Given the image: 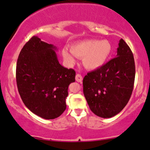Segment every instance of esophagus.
<instances>
[{
    "instance_id": "34e87169",
    "label": "esophagus",
    "mask_w": 150,
    "mask_h": 150,
    "mask_svg": "<svg viewBox=\"0 0 150 150\" xmlns=\"http://www.w3.org/2000/svg\"><path fill=\"white\" fill-rule=\"evenodd\" d=\"M82 80H83V77H82V76L79 74H77L76 75V81L78 82H81Z\"/></svg>"
}]
</instances>
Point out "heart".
I'll use <instances>...</instances> for the list:
<instances>
[{
  "mask_svg": "<svg viewBox=\"0 0 150 150\" xmlns=\"http://www.w3.org/2000/svg\"><path fill=\"white\" fill-rule=\"evenodd\" d=\"M71 51V53L67 48L62 50V56L67 63L74 64L76 56L83 58V64L87 69L93 70L102 67L106 62L111 54L112 46L107 40H88L72 45Z\"/></svg>",
  "mask_w": 150,
  "mask_h": 150,
  "instance_id": "b5f03b06",
  "label": "heart"
}]
</instances>
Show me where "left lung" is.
Returning a JSON list of instances; mask_svg holds the SVG:
<instances>
[{"label": "left lung", "instance_id": "1", "mask_svg": "<svg viewBox=\"0 0 150 150\" xmlns=\"http://www.w3.org/2000/svg\"><path fill=\"white\" fill-rule=\"evenodd\" d=\"M134 76L133 54L121 39L116 57L84 76L83 94L91 110L103 118L118 114L130 98Z\"/></svg>", "mask_w": 150, "mask_h": 150}]
</instances>
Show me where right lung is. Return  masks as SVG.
<instances>
[{"mask_svg": "<svg viewBox=\"0 0 150 150\" xmlns=\"http://www.w3.org/2000/svg\"><path fill=\"white\" fill-rule=\"evenodd\" d=\"M55 46L33 36L20 52L16 66L18 92L25 106L35 115L50 120L66 110V98L75 71L59 64Z\"/></svg>", "mask_w": 150, "mask_h": 150, "instance_id": "obj_1", "label": "right lung"}]
</instances>
